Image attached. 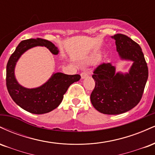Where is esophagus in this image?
Returning a JSON list of instances; mask_svg holds the SVG:
<instances>
[{
    "instance_id": "esophagus-1",
    "label": "esophagus",
    "mask_w": 155,
    "mask_h": 155,
    "mask_svg": "<svg viewBox=\"0 0 155 155\" xmlns=\"http://www.w3.org/2000/svg\"><path fill=\"white\" fill-rule=\"evenodd\" d=\"M88 76V73H87V72H82L81 74V79H85V78L86 77H87Z\"/></svg>"
}]
</instances>
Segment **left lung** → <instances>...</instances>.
Instances as JSON below:
<instances>
[{
    "label": "left lung",
    "mask_w": 155,
    "mask_h": 155,
    "mask_svg": "<svg viewBox=\"0 0 155 155\" xmlns=\"http://www.w3.org/2000/svg\"><path fill=\"white\" fill-rule=\"evenodd\" d=\"M122 60H130L128 73H116L111 63H103L93 71L95 87L90 95L92 106L105 114H120L140 102L148 79V67L141 48L127 35L111 36Z\"/></svg>",
    "instance_id": "obj_1"
}]
</instances>
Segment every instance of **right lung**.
Listing matches in <instances>:
<instances>
[{
	"instance_id": "add662e5",
	"label": "right lung",
	"mask_w": 155,
	"mask_h": 155,
	"mask_svg": "<svg viewBox=\"0 0 155 155\" xmlns=\"http://www.w3.org/2000/svg\"><path fill=\"white\" fill-rule=\"evenodd\" d=\"M37 46L47 47L53 54L59 53L58 47L48 40L37 38L22 41L11 55L7 63L6 87L12 100L19 106L30 113L42 114L58 107L69 86L79 81L81 76L54 73L47 82L38 87L28 89L22 87L15 78L16 63L25 51Z\"/></svg>"
}]
</instances>
